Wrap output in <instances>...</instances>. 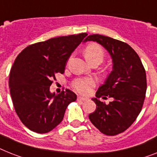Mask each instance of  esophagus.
Here are the masks:
<instances>
[{
  "label": "esophagus",
  "mask_w": 157,
  "mask_h": 157,
  "mask_svg": "<svg viewBox=\"0 0 157 157\" xmlns=\"http://www.w3.org/2000/svg\"><path fill=\"white\" fill-rule=\"evenodd\" d=\"M78 101H82H82H86V100H87V99H86V98H84V97H82V96H78Z\"/></svg>",
  "instance_id": "obj_1"
}]
</instances>
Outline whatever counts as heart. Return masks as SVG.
<instances>
[{
    "mask_svg": "<svg viewBox=\"0 0 157 157\" xmlns=\"http://www.w3.org/2000/svg\"><path fill=\"white\" fill-rule=\"evenodd\" d=\"M84 55L86 60L90 63L92 61H98L99 63L103 60L105 54L103 48L99 44L90 43L84 49ZM95 85L94 79L87 78H77L72 82V86L76 91L81 94H86L89 93L90 89Z\"/></svg>",
    "mask_w": 157,
    "mask_h": 157,
    "instance_id": "1",
    "label": "heart"
}]
</instances>
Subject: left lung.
<instances>
[{
	"mask_svg": "<svg viewBox=\"0 0 157 157\" xmlns=\"http://www.w3.org/2000/svg\"><path fill=\"white\" fill-rule=\"evenodd\" d=\"M87 41L102 45L113 62V71L92 99L96 110L89 119L102 133L116 136L126 131L140 113L147 90L145 70L139 55L124 41L100 34L89 35L84 40ZM107 96L113 99L107 105L97 99Z\"/></svg>",
	"mask_w": 157,
	"mask_h": 157,
	"instance_id": "1",
	"label": "left lung"
}]
</instances>
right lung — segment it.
<instances>
[{
  "mask_svg": "<svg viewBox=\"0 0 157 157\" xmlns=\"http://www.w3.org/2000/svg\"><path fill=\"white\" fill-rule=\"evenodd\" d=\"M87 33L54 37L32 44L18 54L9 79L13 104L21 121L29 130L46 133L63 120L67 106L77 99L66 89L50 92L57 73L63 74L68 58Z\"/></svg>",
  "mask_w": 157,
  "mask_h": 157,
  "instance_id": "add662e5",
  "label": "right lung"
}]
</instances>
